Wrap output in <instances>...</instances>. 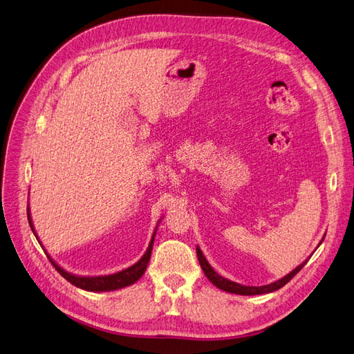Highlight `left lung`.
Wrapping results in <instances>:
<instances>
[{"instance_id": "obj_1", "label": "left lung", "mask_w": 354, "mask_h": 354, "mask_svg": "<svg viewBox=\"0 0 354 354\" xmlns=\"http://www.w3.org/2000/svg\"><path fill=\"white\" fill-rule=\"evenodd\" d=\"M322 241H324V238H322ZM322 241L319 243V244H322ZM317 247H319V245H317ZM197 257H198V261H200V265H201V269H203V272H204V275L207 277V279L214 285V287H218L219 290H223V291H226V292L239 294V295L268 294V292H273V291H277V290L282 288L285 283L290 282L295 275H297V273L303 269V266H304V265L307 263V261H309V259H310V257H307L301 265H299L294 270H291V272L288 273V275H285L283 278H281V279H278V281H275V282H272V283H269V285H261V287H247V285H241V283H236V282H234V281L226 279V278L221 277L218 272H214V269L209 265V261L206 260V257H204V254H203V252L200 250V247H197Z\"/></svg>"}]
</instances>
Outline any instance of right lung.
I'll use <instances>...</instances> for the list:
<instances>
[{"instance_id":"right-lung-1","label":"right lung","mask_w":354,"mask_h":354,"mask_svg":"<svg viewBox=\"0 0 354 354\" xmlns=\"http://www.w3.org/2000/svg\"><path fill=\"white\" fill-rule=\"evenodd\" d=\"M28 221H29V225L32 227V232L35 234V236L38 239V235L35 232V227H33V223H32V218H30V213H29V206H28ZM158 222H160V221H158ZM156 232H157V227L154 230L153 238H151L150 244H148L147 252L144 253V256L138 261H136L135 265L129 266L128 269H123V270H120L118 273H111V275H100V277H79V275H73V273L67 272V270H64L63 268H60L59 265H57L55 261L48 254L47 256H48L50 261L53 263V266L57 269V272H59L64 279H67L71 283H73L75 287L82 288L85 291H93V292L115 291V290L129 287V285L135 283L136 281H138L144 275V272H145V269L148 266V261H150V257H151V250H153V244H154ZM45 253H47V252H45Z\"/></svg>"}]
</instances>
